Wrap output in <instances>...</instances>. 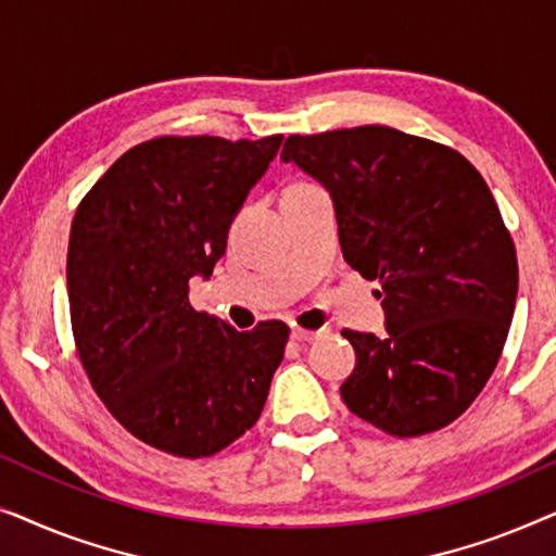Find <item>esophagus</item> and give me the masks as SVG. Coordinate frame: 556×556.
<instances>
[{
	"label": "esophagus",
	"mask_w": 556,
	"mask_h": 556,
	"mask_svg": "<svg viewBox=\"0 0 556 556\" xmlns=\"http://www.w3.org/2000/svg\"><path fill=\"white\" fill-rule=\"evenodd\" d=\"M291 337H293L295 341H316V339H321V337H324V331H306V329H293V331H291Z\"/></svg>",
	"instance_id": "1"
}]
</instances>
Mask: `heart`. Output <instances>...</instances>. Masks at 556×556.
Instances as JSON below:
<instances>
[{
    "instance_id": "obj_1",
    "label": "heart",
    "mask_w": 556,
    "mask_h": 556,
    "mask_svg": "<svg viewBox=\"0 0 556 556\" xmlns=\"http://www.w3.org/2000/svg\"><path fill=\"white\" fill-rule=\"evenodd\" d=\"M303 187H308V185H293L291 189H303ZM291 189H286V192H291Z\"/></svg>"
}]
</instances>
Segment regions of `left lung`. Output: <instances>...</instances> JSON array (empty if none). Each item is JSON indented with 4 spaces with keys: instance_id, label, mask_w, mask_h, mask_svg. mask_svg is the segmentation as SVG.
<instances>
[{
    "instance_id": "8db88e82",
    "label": "left lung",
    "mask_w": 556,
    "mask_h": 556,
    "mask_svg": "<svg viewBox=\"0 0 556 556\" xmlns=\"http://www.w3.org/2000/svg\"><path fill=\"white\" fill-rule=\"evenodd\" d=\"M329 189L344 261L382 283L387 333L341 331L356 367L341 397L397 438L451 425L504 352L519 263L476 166L390 126L288 136L280 151Z\"/></svg>"
}]
</instances>
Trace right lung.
I'll return each mask as SVG.
<instances>
[{"mask_svg":"<svg viewBox=\"0 0 556 556\" xmlns=\"http://www.w3.org/2000/svg\"><path fill=\"white\" fill-rule=\"evenodd\" d=\"M283 136H159L128 149L83 197L67 245L80 364L109 413L156 451L207 458L253 428L288 341L194 311L227 230Z\"/></svg>","mask_w":556,"mask_h":556,"instance_id":"right-lung-1","label":"right lung"}]
</instances>
